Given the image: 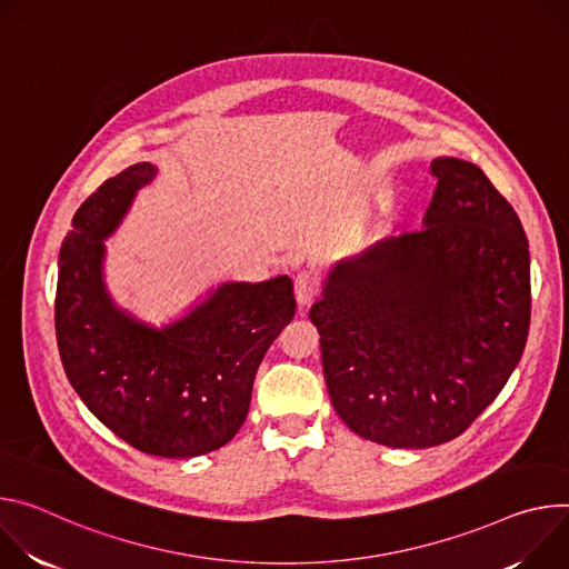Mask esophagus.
Returning a JSON list of instances; mask_svg holds the SVG:
<instances>
[{
    "label": "esophagus",
    "mask_w": 569,
    "mask_h": 569,
    "mask_svg": "<svg viewBox=\"0 0 569 569\" xmlns=\"http://www.w3.org/2000/svg\"><path fill=\"white\" fill-rule=\"evenodd\" d=\"M319 291H321V284H319L317 276H313L311 271H300V273L296 276V280H293V293H296V302H298L300 307L309 305L313 298L319 296Z\"/></svg>",
    "instance_id": "1"
}]
</instances>
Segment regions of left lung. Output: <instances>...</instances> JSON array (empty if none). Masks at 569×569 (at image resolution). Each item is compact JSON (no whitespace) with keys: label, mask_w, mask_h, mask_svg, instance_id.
<instances>
[{"label":"left lung","mask_w":569,"mask_h":569,"mask_svg":"<svg viewBox=\"0 0 569 569\" xmlns=\"http://www.w3.org/2000/svg\"><path fill=\"white\" fill-rule=\"evenodd\" d=\"M422 230L337 262L309 319L339 418L389 448L463 433L518 366L531 321L525 228L472 162L436 158Z\"/></svg>","instance_id":"left-lung-1"}]
</instances>
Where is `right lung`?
Returning a JSON list of instances; mask_svg holds the SVG:
<instances>
[{
  "label": "right lung",
  "mask_w": 569,
  "mask_h": 569,
  "mask_svg": "<svg viewBox=\"0 0 569 569\" xmlns=\"http://www.w3.org/2000/svg\"><path fill=\"white\" fill-rule=\"evenodd\" d=\"M156 173L151 162L123 169L77 210L58 256L56 341L70 385L108 429L144 455L189 459L223 448L243 425L296 298L287 276L223 282L160 330L119 309L103 282V239Z\"/></svg>",
  "instance_id": "right-lung-1"
}]
</instances>
